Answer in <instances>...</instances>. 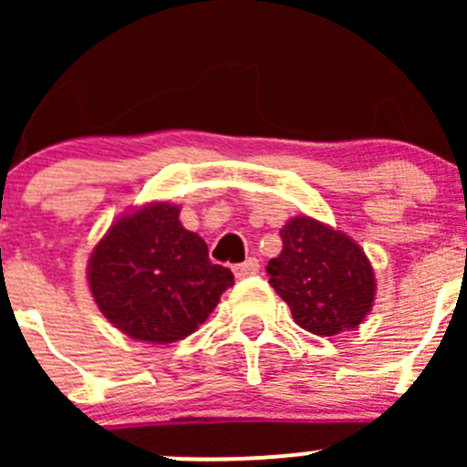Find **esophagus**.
I'll use <instances>...</instances> for the list:
<instances>
[{
  "label": "esophagus",
  "mask_w": 467,
  "mask_h": 467,
  "mask_svg": "<svg viewBox=\"0 0 467 467\" xmlns=\"http://www.w3.org/2000/svg\"><path fill=\"white\" fill-rule=\"evenodd\" d=\"M233 271H234V275H237V277H251V275H255L257 271H260V262H257L255 257H248L246 262L234 264Z\"/></svg>",
  "instance_id": "1"
}]
</instances>
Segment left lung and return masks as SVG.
Returning <instances> with one entry per match:
<instances>
[{"mask_svg":"<svg viewBox=\"0 0 467 467\" xmlns=\"http://www.w3.org/2000/svg\"><path fill=\"white\" fill-rule=\"evenodd\" d=\"M282 251L266 264L268 282L307 332L334 337L355 329L375 300L368 257L348 234L312 216L280 230Z\"/></svg>","mask_w":467,"mask_h":467,"instance_id":"1","label":"left lung"}]
</instances>
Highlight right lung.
<instances>
[{
    "instance_id": "1",
    "label": "right lung",
    "mask_w": 467,
    "mask_h": 467,
    "mask_svg": "<svg viewBox=\"0 0 467 467\" xmlns=\"http://www.w3.org/2000/svg\"><path fill=\"white\" fill-rule=\"evenodd\" d=\"M178 212L155 203L121 216L89 257L94 303L117 329L140 341L185 338L234 285L230 268L210 262L203 239L182 228Z\"/></svg>"
}]
</instances>
